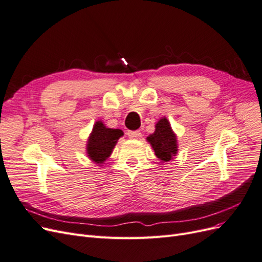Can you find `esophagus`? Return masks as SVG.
<instances>
[{
    "label": "esophagus",
    "mask_w": 262,
    "mask_h": 262,
    "mask_svg": "<svg viewBox=\"0 0 262 262\" xmlns=\"http://www.w3.org/2000/svg\"><path fill=\"white\" fill-rule=\"evenodd\" d=\"M128 137L129 138H131V139H139V138H141V132L139 131V130H136V131H128Z\"/></svg>",
    "instance_id": "obj_1"
}]
</instances>
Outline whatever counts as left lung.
Returning a JSON list of instances; mask_svg holds the SVG:
<instances>
[{"mask_svg":"<svg viewBox=\"0 0 262 262\" xmlns=\"http://www.w3.org/2000/svg\"><path fill=\"white\" fill-rule=\"evenodd\" d=\"M147 141L152 145L155 155L162 162L170 161L177 154V140L172 132L170 124L166 118L161 119L156 123L155 132L147 137Z\"/></svg>","mask_w":262,"mask_h":262,"instance_id":"8db88e82","label":"left lung"}]
</instances>
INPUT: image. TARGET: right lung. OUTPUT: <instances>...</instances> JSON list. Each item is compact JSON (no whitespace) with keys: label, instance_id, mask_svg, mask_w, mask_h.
Listing matches in <instances>:
<instances>
[{"label":"right lung","instance_id":"right-lung-1","mask_svg":"<svg viewBox=\"0 0 262 262\" xmlns=\"http://www.w3.org/2000/svg\"><path fill=\"white\" fill-rule=\"evenodd\" d=\"M122 136L123 132L120 129H109L101 121H97L87 143L89 157L95 163L102 164L112 154L117 141Z\"/></svg>","mask_w":262,"mask_h":262}]
</instances>
